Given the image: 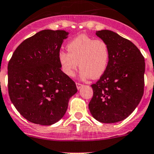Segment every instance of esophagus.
<instances>
[{"mask_svg":"<svg viewBox=\"0 0 154 154\" xmlns=\"http://www.w3.org/2000/svg\"><path fill=\"white\" fill-rule=\"evenodd\" d=\"M82 84H81V83H79V82H76V87H77V88H78V90H79L81 88V87L82 86Z\"/></svg>","mask_w":154,"mask_h":154,"instance_id":"obj_1","label":"esophagus"}]
</instances>
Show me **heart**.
<instances>
[{
    "mask_svg": "<svg viewBox=\"0 0 154 154\" xmlns=\"http://www.w3.org/2000/svg\"><path fill=\"white\" fill-rule=\"evenodd\" d=\"M66 49L67 53L59 52L58 60L67 76H74L79 65L82 79H99L106 72L110 51L105 41L81 34L68 42Z\"/></svg>",
    "mask_w": 154,
    "mask_h": 154,
    "instance_id": "obj_1",
    "label": "heart"
}]
</instances>
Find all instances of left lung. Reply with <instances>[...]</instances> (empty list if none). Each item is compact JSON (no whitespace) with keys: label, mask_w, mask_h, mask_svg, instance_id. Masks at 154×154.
I'll return each instance as SVG.
<instances>
[{"label":"left lung","mask_w":154,"mask_h":154,"mask_svg":"<svg viewBox=\"0 0 154 154\" xmlns=\"http://www.w3.org/2000/svg\"><path fill=\"white\" fill-rule=\"evenodd\" d=\"M96 34L107 43L110 57L106 72L91 85L89 109L100 122L116 123L127 118L142 98L144 58L136 45L115 32L103 30Z\"/></svg>","instance_id":"8db88e82"}]
</instances>
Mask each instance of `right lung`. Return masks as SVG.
Instances as JSON below:
<instances>
[{
	"label": "right lung",
	"mask_w": 154,
	"mask_h": 154,
	"mask_svg": "<svg viewBox=\"0 0 154 154\" xmlns=\"http://www.w3.org/2000/svg\"><path fill=\"white\" fill-rule=\"evenodd\" d=\"M65 30H43L25 39L8 63V92L18 112L30 122L48 126L61 119L75 82L58 60Z\"/></svg>",
	"instance_id": "obj_1"
}]
</instances>
